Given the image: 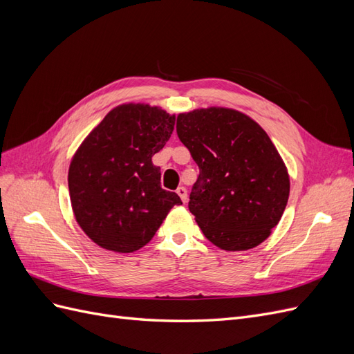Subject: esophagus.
Listing matches in <instances>:
<instances>
[{"label": "esophagus", "instance_id": "esophagus-1", "mask_svg": "<svg viewBox=\"0 0 354 354\" xmlns=\"http://www.w3.org/2000/svg\"><path fill=\"white\" fill-rule=\"evenodd\" d=\"M176 192H177V195L181 198V201H183V202L186 203V202H187V190H186V187L178 186Z\"/></svg>", "mask_w": 354, "mask_h": 354}]
</instances>
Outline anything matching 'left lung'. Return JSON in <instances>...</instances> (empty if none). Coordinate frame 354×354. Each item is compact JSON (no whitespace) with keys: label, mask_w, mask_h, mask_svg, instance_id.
Instances as JSON below:
<instances>
[{"label":"left lung","mask_w":354,"mask_h":354,"mask_svg":"<svg viewBox=\"0 0 354 354\" xmlns=\"http://www.w3.org/2000/svg\"><path fill=\"white\" fill-rule=\"evenodd\" d=\"M177 136L199 167L189 211L205 238L243 251L269 238L289 196V177L274 145L246 115L224 108L177 116Z\"/></svg>","instance_id":"left-lung-1"}]
</instances>
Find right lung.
<instances>
[{"label": "right lung", "instance_id": "right-lung-1", "mask_svg": "<svg viewBox=\"0 0 354 354\" xmlns=\"http://www.w3.org/2000/svg\"><path fill=\"white\" fill-rule=\"evenodd\" d=\"M176 116L147 104L111 111L75 153L69 168L72 209L102 248L133 252L151 241L168 211L181 205L160 187L152 156L174 131Z\"/></svg>", "mask_w": 354, "mask_h": 354}]
</instances>
